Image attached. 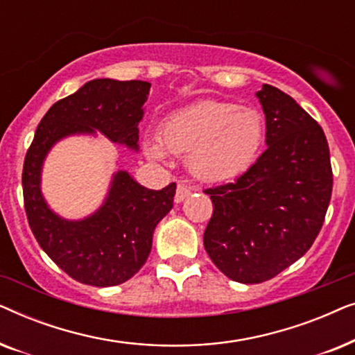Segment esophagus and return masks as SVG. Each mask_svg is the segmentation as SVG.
Segmentation results:
<instances>
[{"label":"esophagus","instance_id":"obj_1","mask_svg":"<svg viewBox=\"0 0 355 355\" xmlns=\"http://www.w3.org/2000/svg\"><path fill=\"white\" fill-rule=\"evenodd\" d=\"M191 192H192L191 186H187V184H184V182H179L178 189H176V196H174V200H176L178 203L182 202L184 198L191 196Z\"/></svg>","mask_w":355,"mask_h":355}]
</instances>
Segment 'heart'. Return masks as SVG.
<instances>
[{
	"mask_svg": "<svg viewBox=\"0 0 355 355\" xmlns=\"http://www.w3.org/2000/svg\"><path fill=\"white\" fill-rule=\"evenodd\" d=\"M266 139L265 116L254 106L202 100L168 114L159 124V142L169 152L187 155V168L205 182H225L254 166ZM145 152L164 158L157 140H145Z\"/></svg>",
	"mask_w": 355,
	"mask_h": 355,
	"instance_id": "heart-1",
	"label": "heart"
}]
</instances>
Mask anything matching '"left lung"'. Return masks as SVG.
Instances as JSON below:
<instances>
[{"mask_svg": "<svg viewBox=\"0 0 355 355\" xmlns=\"http://www.w3.org/2000/svg\"><path fill=\"white\" fill-rule=\"evenodd\" d=\"M266 145L234 182L207 189L213 215L203 245L221 273L257 284L297 261L317 239L333 191L327 137L288 94L265 84L257 92Z\"/></svg>", "mask_w": 355, "mask_h": 355, "instance_id": "left-lung-1", "label": "left lung"}]
</instances>
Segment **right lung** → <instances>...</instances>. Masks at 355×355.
<instances>
[{
	"label": "right lung",
	"mask_w": 355,
	"mask_h": 355,
	"mask_svg": "<svg viewBox=\"0 0 355 355\" xmlns=\"http://www.w3.org/2000/svg\"><path fill=\"white\" fill-rule=\"evenodd\" d=\"M150 84L95 79L56 101L38 124L22 169L28 226L45 254L79 283L106 288L124 283L142 268L153 231L173 208L176 184L162 191L140 186L128 171L114 173L103 205L84 220H64L48 207L40 182L48 152L58 140L103 134L111 142L139 148V123Z\"/></svg>",
	"instance_id": "1"
}]
</instances>
